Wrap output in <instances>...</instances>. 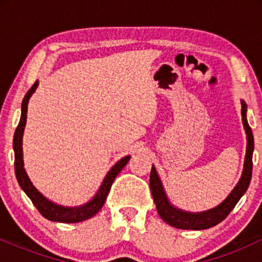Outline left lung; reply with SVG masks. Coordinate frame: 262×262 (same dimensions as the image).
Returning <instances> with one entry per match:
<instances>
[{
  "label": "left lung",
  "mask_w": 262,
  "mask_h": 262,
  "mask_svg": "<svg viewBox=\"0 0 262 262\" xmlns=\"http://www.w3.org/2000/svg\"><path fill=\"white\" fill-rule=\"evenodd\" d=\"M242 102V117L243 124L246 133V154L244 160V169H243L242 177L236 183L233 191L228 194L222 203H219L214 208H210L204 212H187L177 208L169 201L164 186L156 172L155 166L152 165L151 172H150V191L156 204L159 215L164 222L171 227L179 228V229H191V230H203L214 227L222 221L227 218V215L233 210L235 204L239 202L240 198L245 193L251 181L252 173V152H254V135L251 128L249 127L248 119H246V103L244 100Z\"/></svg>",
  "instance_id": "obj_1"
}]
</instances>
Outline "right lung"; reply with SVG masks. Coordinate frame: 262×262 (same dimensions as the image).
<instances>
[{
	"label": "right lung",
	"instance_id": "1",
	"mask_svg": "<svg viewBox=\"0 0 262 262\" xmlns=\"http://www.w3.org/2000/svg\"><path fill=\"white\" fill-rule=\"evenodd\" d=\"M39 85L38 81H35L34 85L32 89L26 93L25 98L22 102V113H20L19 124L14 132L13 137V150H14V172H16V177L18 185L20 188L25 191V193L29 197L33 204L37 207V209L40 212V214L44 218L49 219L52 222H59V223H79V222H83L86 219L93 217L98 213V210L102 208L104 204V201L110 193L111 186L116 179L117 175L123 170V167L127 165V162L130 159V155L124 156L121 160L113 165L111 170L108 171L107 175L104 176L103 181H102L100 188L96 192L89 202L81 206L76 207H66L58 204L53 201L48 200L47 197L43 196L37 188L34 187L31 179L27 175V171L25 169V162H23V133H25V127L27 123V111H28V102L29 98L32 97L33 93L35 92L37 87Z\"/></svg>",
	"mask_w": 262,
	"mask_h": 262
}]
</instances>
